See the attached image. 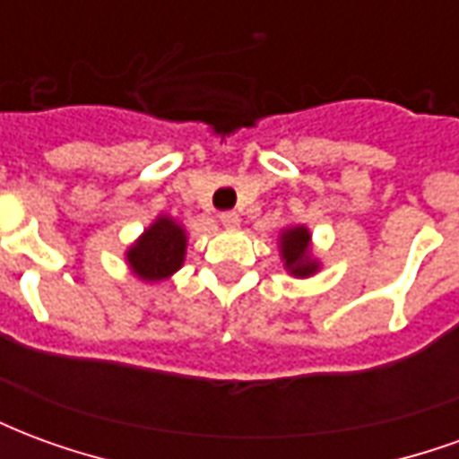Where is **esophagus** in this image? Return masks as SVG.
Segmentation results:
<instances>
[{
	"label": "esophagus",
	"mask_w": 459,
	"mask_h": 459,
	"mask_svg": "<svg viewBox=\"0 0 459 459\" xmlns=\"http://www.w3.org/2000/svg\"><path fill=\"white\" fill-rule=\"evenodd\" d=\"M219 219H221V223L226 226V229H236V226L240 223V216L236 213V211H223Z\"/></svg>",
	"instance_id": "34e87169"
}]
</instances>
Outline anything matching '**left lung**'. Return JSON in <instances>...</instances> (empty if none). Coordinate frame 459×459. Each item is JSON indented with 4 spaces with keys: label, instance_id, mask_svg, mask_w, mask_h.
Here are the masks:
<instances>
[{
    "label": "left lung",
    "instance_id": "8db88e82",
    "mask_svg": "<svg viewBox=\"0 0 459 459\" xmlns=\"http://www.w3.org/2000/svg\"><path fill=\"white\" fill-rule=\"evenodd\" d=\"M307 246H309V233L307 229H290L282 233V258H285V268L292 273V275H299V278H307L312 275L317 265L307 258Z\"/></svg>",
    "mask_w": 459,
    "mask_h": 459
}]
</instances>
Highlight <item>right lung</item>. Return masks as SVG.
<instances>
[{
    "mask_svg": "<svg viewBox=\"0 0 459 459\" xmlns=\"http://www.w3.org/2000/svg\"><path fill=\"white\" fill-rule=\"evenodd\" d=\"M184 248H186L184 230L174 221L160 219L144 230L137 246L127 250V260L142 280H161L181 268Z\"/></svg>",
    "mask_w": 459,
    "mask_h": 459,
    "instance_id": "obj_1",
    "label": "right lung"
}]
</instances>
